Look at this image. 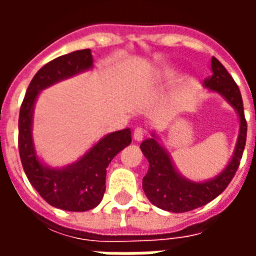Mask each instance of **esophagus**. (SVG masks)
<instances>
[{"mask_svg": "<svg viewBox=\"0 0 256 256\" xmlns=\"http://www.w3.org/2000/svg\"><path fill=\"white\" fill-rule=\"evenodd\" d=\"M133 138H134V141H137V142L142 141V138H144V130L140 128H136L133 133Z\"/></svg>", "mask_w": 256, "mask_h": 256, "instance_id": "esophagus-1", "label": "esophagus"}]
</instances>
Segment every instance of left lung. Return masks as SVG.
<instances>
[{
	"mask_svg": "<svg viewBox=\"0 0 256 256\" xmlns=\"http://www.w3.org/2000/svg\"><path fill=\"white\" fill-rule=\"evenodd\" d=\"M204 89L220 94L236 111L238 118V136L230 159L215 177L193 181L184 177L172 162L168 150L160 144V138L152 132V137L145 140L140 148L150 162V168L142 178V189L146 198L156 207L170 212H186L210 203L224 192L234 177L240 164L247 140V122L244 118L242 93L226 68L211 58V76L204 79Z\"/></svg>",
	"mask_w": 256,
	"mask_h": 256,
	"instance_id": "1",
	"label": "left lung"
}]
</instances>
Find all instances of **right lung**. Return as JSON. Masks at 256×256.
Wrapping results in <instances>:
<instances>
[{"mask_svg":"<svg viewBox=\"0 0 256 256\" xmlns=\"http://www.w3.org/2000/svg\"><path fill=\"white\" fill-rule=\"evenodd\" d=\"M94 68L90 49L54 58L34 75L19 114V152L30 184L48 203L64 211H88L97 207L106 192V167L132 142V130L124 128L101 137L78 160L62 167L49 166L36 154L32 118L42 90Z\"/></svg>","mask_w":256,"mask_h":256,"instance_id":"right-lung-1","label":"right lung"}]
</instances>
